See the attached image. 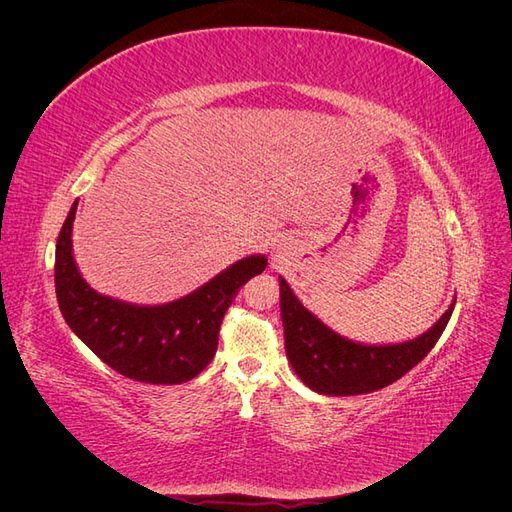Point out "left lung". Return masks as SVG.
Segmentation results:
<instances>
[{
    "mask_svg": "<svg viewBox=\"0 0 512 512\" xmlns=\"http://www.w3.org/2000/svg\"><path fill=\"white\" fill-rule=\"evenodd\" d=\"M455 301L457 297L423 335L399 344H363L327 327L280 277L286 356L294 374L314 393L331 397L374 393L393 384L425 359L451 320Z\"/></svg>",
    "mask_w": 512,
    "mask_h": 512,
    "instance_id": "8db88e82",
    "label": "left lung"
}]
</instances>
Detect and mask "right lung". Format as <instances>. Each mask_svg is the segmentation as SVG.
<instances>
[{
    "mask_svg": "<svg viewBox=\"0 0 512 512\" xmlns=\"http://www.w3.org/2000/svg\"><path fill=\"white\" fill-rule=\"evenodd\" d=\"M74 200L55 247V292L74 335L121 376L147 384H181L196 378L218 350L220 324L237 290L265 271L267 256L232 262L207 284L162 305H138L91 288L72 252Z\"/></svg>",
    "mask_w": 512,
    "mask_h": 512,
    "instance_id": "1",
    "label": "right lung"
}]
</instances>
